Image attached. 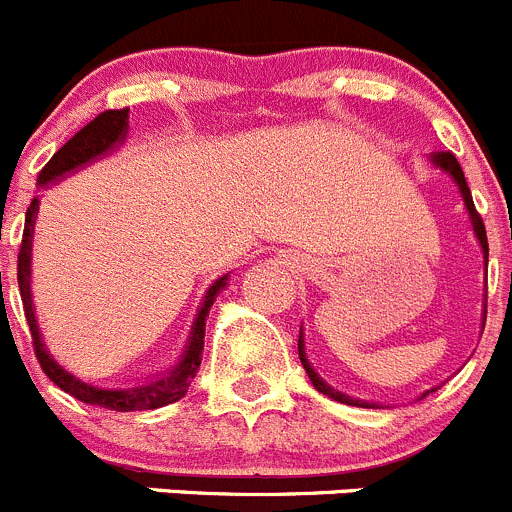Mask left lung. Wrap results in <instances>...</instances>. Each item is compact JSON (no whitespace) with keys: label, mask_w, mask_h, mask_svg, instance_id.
Returning a JSON list of instances; mask_svg holds the SVG:
<instances>
[{"label":"left lung","mask_w":512,"mask_h":512,"mask_svg":"<svg viewBox=\"0 0 512 512\" xmlns=\"http://www.w3.org/2000/svg\"><path fill=\"white\" fill-rule=\"evenodd\" d=\"M435 164H438V166H440V169H443V171H448V174H450V176H453V179H455V184H458V186H460V194H463V201H465V209H468V214H470V221H473V231H475V236H478L480 246H483V251H485V258H488V236H485V226H483V219H480V214H478V211H475V204H473V196H470V189H468V181H465V174H463V169H460L458 159H455V156H453V154H450V151H443V154H438V156H435ZM298 358H301L303 368H306L308 378H311L313 388H316V391H318V393H323V396H328V398H331V401H338V403H346V406L376 408V403L356 401V398L346 396V393H338V391H333V388H331V386H328V383H326V381H323V378H318V373H316V371H313V368H311V363H308V358H306V353H303V336H298Z\"/></svg>","instance_id":"1"}]
</instances>
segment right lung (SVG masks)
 <instances>
[{
  "mask_svg": "<svg viewBox=\"0 0 512 512\" xmlns=\"http://www.w3.org/2000/svg\"><path fill=\"white\" fill-rule=\"evenodd\" d=\"M126 126H129V109H109L101 111L96 119H91L84 129H79L52 159L44 164V169L39 171V184H49V181H57L59 176L69 174V171L79 169L86 161L96 159V156L106 154V151L114 149L116 144H121L126 136ZM39 201L34 199L27 209V219H24V234H22V246H19V258H17V281H19V293H22L24 303V316H27L29 331H32V346L37 353V361L42 366V371L52 378L54 386L62 388L64 393L74 396L77 401L89 403V406L109 408V411L129 413V411H151V408L169 406L176 403L179 398L186 396L191 381H194L196 371L201 366V351H204V331H206V316H209L211 306H214L216 296H219L221 288L226 286L229 276L216 278L214 286L206 291L204 303H201L199 313H196L194 328H191L189 346H186L184 356H181L179 366L174 371H169L166 376L154 378L151 383L144 386H129V388H96L91 383L79 381L77 376L64 371L62 366L54 363V358L44 351V343L39 338L37 321H34V308H32V296H29V256H32V234H34V216H37Z\"/></svg>",
  "mask_w": 512,
  "mask_h": 512,
  "instance_id": "obj_1",
  "label": "right lung"
}]
</instances>
